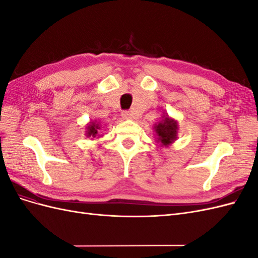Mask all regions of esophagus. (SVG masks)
Wrapping results in <instances>:
<instances>
[{"label":"esophagus","mask_w":258,"mask_h":258,"mask_svg":"<svg viewBox=\"0 0 258 258\" xmlns=\"http://www.w3.org/2000/svg\"><path fill=\"white\" fill-rule=\"evenodd\" d=\"M121 116L123 119H132L134 118V114H132L130 111H123L121 113Z\"/></svg>","instance_id":"obj_1"}]
</instances>
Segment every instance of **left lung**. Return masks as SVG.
<instances>
[{"mask_svg": "<svg viewBox=\"0 0 258 258\" xmlns=\"http://www.w3.org/2000/svg\"><path fill=\"white\" fill-rule=\"evenodd\" d=\"M162 120L159 123H156L154 127L156 135H157L158 142L161 143V146H168L172 144L177 137V122L173 119L170 118L169 116H162Z\"/></svg>", "mask_w": 258, "mask_h": 258, "instance_id": "obj_1", "label": "left lung"}]
</instances>
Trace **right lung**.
<instances>
[{
  "label": "right lung",
  "instance_id": "obj_1",
  "mask_svg": "<svg viewBox=\"0 0 258 258\" xmlns=\"http://www.w3.org/2000/svg\"><path fill=\"white\" fill-rule=\"evenodd\" d=\"M87 131H86V136L88 138H96L98 136V132L100 130V124L96 121H90V123H88V126L86 127Z\"/></svg>",
  "mask_w": 258,
  "mask_h": 258
}]
</instances>
